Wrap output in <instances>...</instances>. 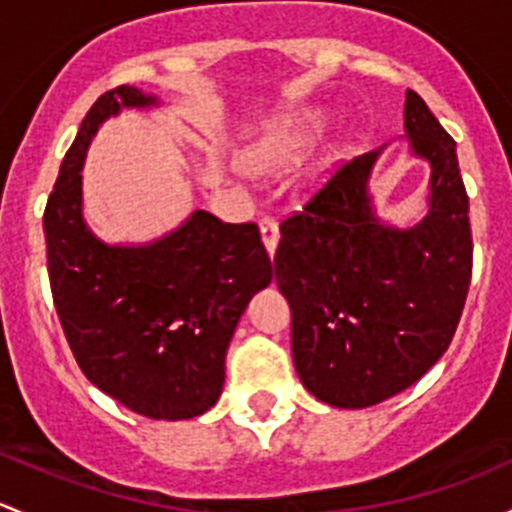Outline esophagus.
I'll use <instances>...</instances> for the list:
<instances>
[{
	"label": "esophagus",
	"mask_w": 512,
	"mask_h": 512,
	"mask_svg": "<svg viewBox=\"0 0 512 512\" xmlns=\"http://www.w3.org/2000/svg\"><path fill=\"white\" fill-rule=\"evenodd\" d=\"M258 229H261V239H263V246H266L268 256L273 258V254H276L278 239H281V234H278V221L276 219H263L261 224H258Z\"/></svg>",
	"instance_id": "obj_1"
}]
</instances>
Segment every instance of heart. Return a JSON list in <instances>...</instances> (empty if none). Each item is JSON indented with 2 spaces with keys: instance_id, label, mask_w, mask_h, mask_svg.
Listing matches in <instances>:
<instances>
[{
  "instance_id": "b5f03b06",
  "label": "heart",
  "mask_w": 512,
  "mask_h": 512,
  "mask_svg": "<svg viewBox=\"0 0 512 512\" xmlns=\"http://www.w3.org/2000/svg\"><path fill=\"white\" fill-rule=\"evenodd\" d=\"M318 130V118L313 113H303L298 118L288 120L278 133L268 135L251 150L249 160L256 170H273L276 165L293 157L300 147L310 145Z\"/></svg>"
}]
</instances>
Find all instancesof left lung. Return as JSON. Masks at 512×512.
Segmentation results:
<instances>
[{"label":"left lung","mask_w":512,"mask_h":512,"mask_svg":"<svg viewBox=\"0 0 512 512\" xmlns=\"http://www.w3.org/2000/svg\"><path fill=\"white\" fill-rule=\"evenodd\" d=\"M409 150L431 165L429 212L412 229L374 214L372 167L355 157L281 224L276 283L291 305L300 382L330 407L365 409L439 362L471 286L473 241L456 142L407 91Z\"/></svg>","instance_id":"left-lung-1"}]
</instances>
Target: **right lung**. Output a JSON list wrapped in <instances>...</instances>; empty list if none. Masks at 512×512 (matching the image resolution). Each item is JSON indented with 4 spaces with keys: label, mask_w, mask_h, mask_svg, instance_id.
<instances>
[{
    "label": "right lung",
    "mask_w": 512,
    "mask_h": 512,
    "mask_svg": "<svg viewBox=\"0 0 512 512\" xmlns=\"http://www.w3.org/2000/svg\"><path fill=\"white\" fill-rule=\"evenodd\" d=\"M152 105L135 86L93 103L46 202L44 234L51 295L81 372L130 412L177 421L217 404L231 335L273 268L256 224L204 209L142 246H110L88 229L81 170L93 135L123 108Z\"/></svg>",
    "instance_id": "obj_1"
}]
</instances>
